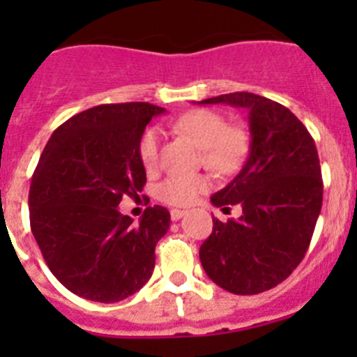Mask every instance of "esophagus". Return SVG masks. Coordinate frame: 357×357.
Returning <instances> with one entry per match:
<instances>
[{
    "mask_svg": "<svg viewBox=\"0 0 357 357\" xmlns=\"http://www.w3.org/2000/svg\"><path fill=\"white\" fill-rule=\"evenodd\" d=\"M172 220L173 222H178L182 216H185V211H181V209H172Z\"/></svg>",
    "mask_w": 357,
    "mask_h": 357,
    "instance_id": "34e87169",
    "label": "esophagus"
}]
</instances>
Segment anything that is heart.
Wrapping results in <instances>:
<instances>
[{"label":"heart","mask_w":357,"mask_h":357,"mask_svg":"<svg viewBox=\"0 0 357 357\" xmlns=\"http://www.w3.org/2000/svg\"><path fill=\"white\" fill-rule=\"evenodd\" d=\"M176 132L188 135L200 146L202 159L207 168L216 173H232L241 166L247 155V132L239 127L227 125L225 118L209 109H195L173 123ZM160 134L157 128H148L139 143V159L148 172L159 164ZM209 176L169 175L155 188V197L168 206H191L198 195L207 191Z\"/></svg>","instance_id":"b5f03b06"}]
</instances>
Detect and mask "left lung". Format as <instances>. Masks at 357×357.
<instances>
[{"mask_svg": "<svg viewBox=\"0 0 357 357\" xmlns=\"http://www.w3.org/2000/svg\"><path fill=\"white\" fill-rule=\"evenodd\" d=\"M248 112L250 153L213 206L239 204V220L213 218L200 247L202 266L220 288L257 295L288 279L304 259L321 209L324 182L314 141L284 105L252 93L207 98Z\"/></svg>", "mask_w": 357, "mask_h": 357, "instance_id": "1", "label": "left lung"}]
</instances>
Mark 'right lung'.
I'll return each instance as SVG.
<instances>
[{"label": "right lung", "instance_id": "add662e5", "mask_svg": "<svg viewBox=\"0 0 357 357\" xmlns=\"http://www.w3.org/2000/svg\"><path fill=\"white\" fill-rule=\"evenodd\" d=\"M162 107L105 103L62 123L31 175L30 227L53 275L71 293L119 302L143 288L155 266V245L169 229L166 207L139 223L118 206L146 184L139 143Z\"/></svg>", "mask_w": 357, "mask_h": 357}]
</instances>
